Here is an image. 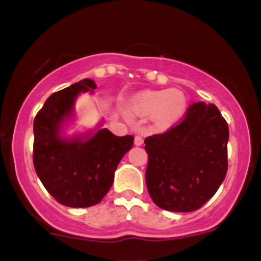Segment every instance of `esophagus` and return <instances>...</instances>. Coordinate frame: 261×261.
I'll use <instances>...</instances> for the list:
<instances>
[{"label": "esophagus", "instance_id": "34e87169", "mask_svg": "<svg viewBox=\"0 0 261 261\" xmlns=\"http://www.w3.org/2000/svg\"><path fill=\"white\" fill-rule=\"evenodd\" d=\"M143 143V139L141 136H135V145L141 146Z\"/></svg>", "mask_w": 261, "mask_h": 261}]
</instances>
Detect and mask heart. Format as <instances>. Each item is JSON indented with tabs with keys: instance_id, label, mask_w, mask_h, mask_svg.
I'll list each match as a JSON object with an SVG mask.
<instances>
[{
	"instance_id": "b5f03b06",
	"label": "heart",
	"mask_w": 261,
	"mask_h": 261,
	"mask_svg": "<svg viewBox=\"0 0 261 261\" xmlns=\"http://www.w3.org/2000/svg\"><path fill=\"white\" fill-rule=\"evenodd\" d=\"M131 113L142 116H154L162 127L170 126L184 115L187 97L180 89H162L137 93L128 106Z\"/></svg>"
}]
</instances>
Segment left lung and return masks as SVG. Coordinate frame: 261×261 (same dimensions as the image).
I'll use <instances>...</instances> for the list:
<instances>
[{"instance_id": "left-lung-1", "label": "left lung", "mask_w": 261, "mask_h": 261, "mask_svg": "<svg viewBox=\"0 0 261 261\" xmlns=\"http://www.w3.org/2000/svg\"><path fill=\"white\" fill-rule=\"evenodd\" d=\"M228 125L215 104L189 107L180 124L145 140L146 185L158 207L191 212L208 201L227 174Z\"/></svg>"}]
</instances>
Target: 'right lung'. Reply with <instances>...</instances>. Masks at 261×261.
Returning <instances> with one entry per match:
<instances>
[{"label": "right lung", "instance_id": "add662e5", "mask_svg": "<svg viewBox=\"0 0 261 261\" xmlns=\"http://www.w3.org/2000/svg\"><path fill=\"white\" fill-rule=\"evenodd\" d=\"M97 88L85 79L47 98L34 119L35 172L56 201L68 207L99 203L114 181L121 158L134 145V136H115L103 121L93 130L66 135L74 120V106L81 93Z\"/></svg>", "mask_w": 261, "mask_h": 261}]
</instances>
